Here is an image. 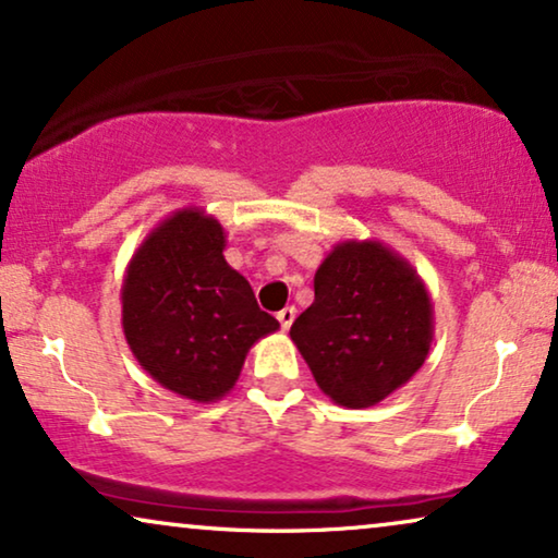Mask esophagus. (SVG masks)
I'll return each instance as SVG.
<instances>
[{
	"instance_id": "obj_1",
	"label": "esophagus",
	"mask_w": 558,
	"mask_h": 558,
	"mask_svg": "<svg viewBox=\"0 0 558 558\" xmlns=\"http://www.w3.org/2000/svg\"><path fill=\"white\" fill-rule=\"evenodd\" d=\"M278 322H280V326H283V331L291 329V324L295 322V308L286 306L283 311H278Z\"/></svg>"
}]
</instances>
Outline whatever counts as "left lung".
I'll list each match as a JSON object with an SVG mask.
<instances>
[{
  "label": "left lung",
  "mask_w": 558,
  "mask_h": 558,
  "mask_svg": "<svg viewBox=\"0 0 558 558\" xmlns=\"http://www.w3.org/2000/svg\"><path fill=\"white\" fill-rule=\"evenodd\" d=\"M314 293L291 339L337 405H377L426 362L430 295L415 267L385 242H339L318 265Z\"/></svg>",
  "instance_id": "1"
}]
</instances>
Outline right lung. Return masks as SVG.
Instances as JSON below:
<instances>
[{
    "instance_id": "right-lung-1",
    "label": "right lung",
    "mask_w": 558,
    "mask_h": 558,
    "mask_svg": "<svg viewBox=\"0 0 558 558\" xmlns=\"http://www.w3.org/2000/svg\"><path fill=\"white\" fill-rule=\"evenodd\" d=\"M225 247L219 219L178 209L145 236L122 283V329L140 367L196 403L225 398L250 347L280 329Z\"/></svg>"
}]
</instances>
